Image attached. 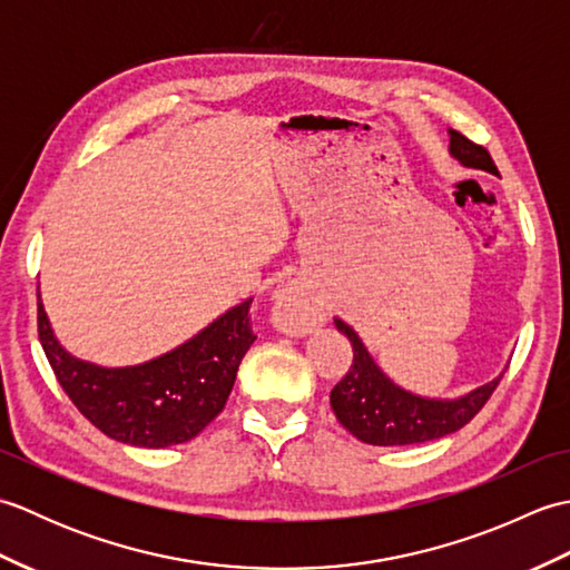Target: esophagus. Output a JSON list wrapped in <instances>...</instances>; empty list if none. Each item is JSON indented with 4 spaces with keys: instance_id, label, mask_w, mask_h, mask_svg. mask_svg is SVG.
<instances>
[{
    "instance_id": "esophagus-1",
    "label": "esophagus",
    "mask_w": 570,
    "mask_h": 570,
    "mask_svg": "<svg viewBox=\"0 0 570 570\" xmlns=\"http://www.w3.org/2000/svg\"><path fill=\"white\" fill-rule=\"evenodd\" d=\"M274 311L282 316L292 333H308L313 328V306L304 288L286 284L274 294Z\"/></svg>"
}]
</instances>
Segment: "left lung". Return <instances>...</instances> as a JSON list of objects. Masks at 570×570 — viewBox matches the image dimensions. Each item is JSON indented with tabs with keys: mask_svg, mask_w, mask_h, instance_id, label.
I'll use <instances>...</instances> for the list:
<instances>
[{
	"mask_svg": "<svg viewBox=\"0 0 570 570\" xmlns=\"http://www.w3.org/2000/svg\"><path fill=\"white\" fill-rule=\"evenodd\" d=\"M448 137H451L448 154L460 166L498 174V166L490 159L488 149L472 144L455 129H448ZM333 323L353 345V365L333 386L331 406L337 421L362 443L414 445L455 433L485 406L494 386L500 384L502 372L492 382L480 384L460 396L443 399L414 394L396 384L390 374H384L353 325H347L343 318H333Z\"/></svg>",
	"mask_w": 570,
	"mask_h": 570,
	"instance_id": "8db88e82",
	"label": "left lung"
}]
</instances>
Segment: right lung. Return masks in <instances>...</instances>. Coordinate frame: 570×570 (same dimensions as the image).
Returning <instances> with one entry per match:
<instances>
[{"instance_id": "right-lung-1", "label": "right lung", "mask_w": 570, "mask_h": 570, "mask_svg": "<svg viewBox=\"0 0 570 570\" xmlns=\"http://www.w3.org/2000/svg\"><path fill=\"white\" fill-rule=\"evenodd\" d=\"M249 304L227 308L186 343L141 365L102 367L70 355L48 321L39 292V337L56 377L92 426L139 448L186 443L220 414L237 367L257 341Z\"/></svg>"}]
</instances>
